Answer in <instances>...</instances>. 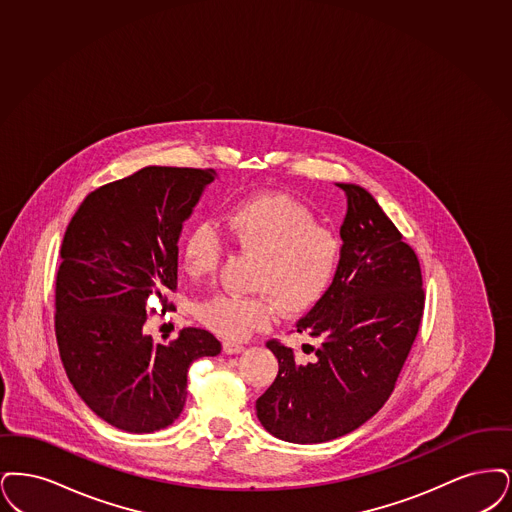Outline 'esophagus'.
<instances>
[{"mask_svg":"<svg viewBox=\"0 0 512 512\" xmlns=\"http://www.w3.org/2000/svg\"><path fill=\"white\" fill-rule=\"evenodd\" d=\"M223 352L233 356V354H241L245 352V346L243 344H237V342H223Z\"/></svg>","mask_w":512,"mask_h":512,"instance_id":"34e87169","label":"esophagus"}]
</instances>
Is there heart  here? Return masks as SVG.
<instances>
[{"label":"heart","instance_id":"1","mask_svg":"<svg viewBox=\"0 0 512 512\" xmlns=\"http://www.w3.org/2000/svg\"><path fill=\"white\" fill-rule=\"evenodd\" d=\"M225 233L248 256L254 294H222L200 308V319L225 340H245L283 310H310L325 294L340 262L342 245L329 227L317 225L312 210L287 195L245 200L225 216ZM220 231L200 222L187 233L181 258L191 277L214 275L222 260Z\"/></svg>","mask_w":512,"mask_h":512}]
</instances>
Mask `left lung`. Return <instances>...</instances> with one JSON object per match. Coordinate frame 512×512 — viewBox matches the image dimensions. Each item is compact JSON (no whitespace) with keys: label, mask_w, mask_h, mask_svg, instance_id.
<instances>
[{"label":"left lung","mask_w":512,"mask_h":512,"mask_svg":"<svg viewBox=\"0 0 512 512\" xmlns=\"http://www.w3.org/2000/svg\"><path fill=\"white\" fill-rule=\"evenodd\" d=\"M336 185L348 197L340 262L333 285L296 323L317 346L306 344L310 359L298 361L292 348L267 340L279 373L256 400L267 432L292 444L329 442L367 423L390 398L423 319L415 250L371 193Z\"/></svg>","instance_id":"obj_1"}]
</instances>
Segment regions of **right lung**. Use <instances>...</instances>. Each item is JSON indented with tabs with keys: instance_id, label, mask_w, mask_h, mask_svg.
<instances>
[{
	"instance_id": "1",
	"label": "right lung",
	"mask_w": 512,
	"mask_h": 512,
	"mask_svg": "<svg viewBox=\"0 0 512 512\" xmlns=\"http://www.w3.org/2000/svg\"><path fill=\"white\" fill-rule=\"evenodd\" d=\"M214 170L147 166L91 191L65 231L55 283V336L68 380L105 423L149 434L174 423L187 369L220 340L189 327L170 344L143 333L149 298L168 310L178 239ZM156 310H151L155 313Z\"/></svg>"
}]
</instances>
